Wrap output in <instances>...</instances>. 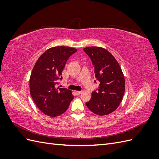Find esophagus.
<instances>
[{
  "mask_svg": "<svg viewBox=\"0 0 159 159\" xmlns=\"http://www.w3.org/2000/svg\"><path fill=\"white\" fill-rule=\"evenodd\" d=\"M81 93H82V91H75V93L77 95H80Z\"/></svg>",
  "mask_w": 159,
  "mask_h": 159,
  "instance_id": "1",
  "label": "esophagus"
}]
</instances>
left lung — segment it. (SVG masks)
I'll return each mask as SVG.
<instances>
[{"label": "left lung", "mask_w": 159, "mask_h": 159, "mask_svg": "<svg viewBox=\"0 0 159 159\" xmlns=\"http://www.w3.org/2000/svg\"><path fill=\"white\" fill-rule=\"evenodd\" d=\"M83 50L91 58L95 77L100 82L85 104L96 115H108L117 109L123 99L125 89L123 71L113 56L105 48L91 46Z\"/></svg>", "instance_id": "1"}]
</instances>
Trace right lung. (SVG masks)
Listing matches in <instances>:
<instances>
[{
  "label": "right lung",
  "instance_id": "1",
  "mask_svg": "<svg viewBox=\"0 0 159 159\" xmlns=\"http://www.w3.org/2000/svg\"><path fill=\"white\" fill-rule=\"evenodd\" d=\"M77 51L68 46L47 50L34 66L30 78V91L36 106L48 116L57 117L68 109L74 95L66 88H56L62 80L67 60Z\"/></svg>",
  "mask_w": 159,
  "mask_h": 159
}]
</instances>
